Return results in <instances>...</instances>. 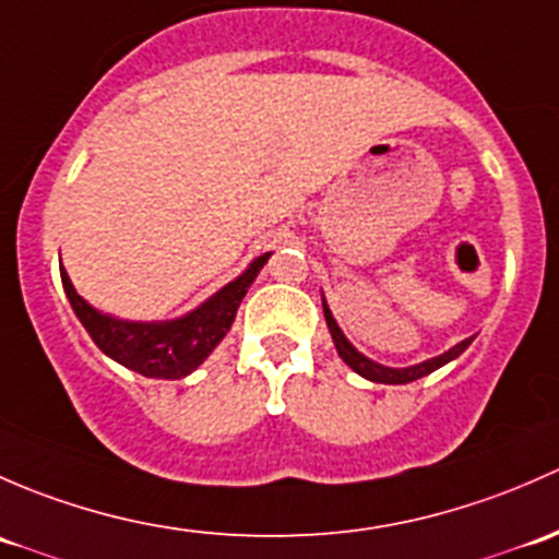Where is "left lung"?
Returning <instances> with one entry per match:
<instances>
[{
	"mask_svg": "<svg viewBox=\"0 0 559 559\" xmlns=\"http://www.w3.org/2000/svg\"><path fill=\"white\" fill-rule=\"evenodd\" d=\"M322 312H325L328 331H331L333 344H336L338 358H342L344 364L353 368L355 373H360V377L368 379V382H379V384H406V382H414V379H419V377H428V373H433L436 368L447 366L450 360L460 358V355L468 349V344L474 342V336L463 338V342L454 344V347L447 349V353L436 355V358H428V360H423V364H414V366H406V368H393V366H382V364H377V360L366 358L364 353H358V349L353 347V342L344 336L342 328H338V322L333 320L331 309H328L325 296H322Z\"/></svg>",
	"mask_w": 559,
	"mask_h": 559,
	"instance_id": "obj_1",
	"label": "left lung"
}]
</instances>
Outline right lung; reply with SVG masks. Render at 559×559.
Listing matches in <instances>:
<instances>
[{
	"mask_svg": "<svg viewBox=\"0 0 559 559\" xmlns=\"http://www.w3.org/2000/svg\"><path fill=\"white\" fill-rule=\"evenodd\" d=\"M269 258H272V252L252 258L250 266L237 280L223 285L204 304L175 320L142 322L112 318V314L91 307L74 290L64 266H61V282H64V293L74 314L107 358L142 373V377L182 379L204 364L212 349L231 331L241 298L247 296V287L252 285V280L258 277Z\"/></svg>",
	"mask_w": 559,
	"mask_h": 559,
	"instance_id": "obj_1",
	"label": "right lung"
}]
</instances>
